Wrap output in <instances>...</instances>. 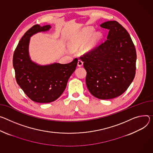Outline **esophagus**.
Returning <instances> with one entry per match:
<instances>
[{
  "label": "esophagus",
  "instance_id": "esophagus-1",
  "mask_svg": "<svg viewBox=\"0 0 153 153\" xmlns=\"http://www.w3.org/2000/svg\"><path fill=\"white\" fill-rule=\"evenodd\" d=\"M83 65V62L81 60H78V62H77V66L80 67Z\"/></svg>",
  "mask_w": 153,
  "mask_h": 153
}]
</instances>
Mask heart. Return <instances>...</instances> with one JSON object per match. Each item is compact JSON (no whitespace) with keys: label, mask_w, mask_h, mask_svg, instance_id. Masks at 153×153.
I'll return each instance as SVG.
<instances>
[{"label":"heart","mask_w":153,"mask_h":153,"mask_svg":"<svg viewBox=\"0 0 153 153\" xmlns=\"http://www.w3.org/2000/svg\"><path fill=\"white\" fill-rule=\"evenodd\" d=\"M94 32V29L91 27L87 28L84 30H83L80 33L78 34V35L74 38H73L69 43V45L72 49H76L82 45L85 44V43L88 41L90 36ZM100 38V35L99 33H97L94 35L91 39L88 42L86 49L87 51H91L93 50L97 45V43Z\"/></svg>","instance_id":"obj_1"}]
</instances>
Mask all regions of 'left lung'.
<instances>
[{
	"label": "left lung",
	"instance_id": "obj_1",
	"mask_svg": "<svg viewBox=\"0 0 153 153\" xmlns=\"http://www.w3.org/2000/svg\"><path fill=\"white\" fill-rule=\"evenodd\" d=\"M100 26L109 30L107 40L80 59L89 91L98 99L110 100L121 95L133 81L136 50L129 33L116 21Z\"/></svg>",
	"mask_w": 153,
	"mask_h": 153
}]
</instances>
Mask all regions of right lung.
I'll return each mask as SVG.
<instances>
[{
	"label": "right lung",
	"mask_w": 153,
	"mask_h": 153,
	"mask_svg": "<svg viewBox=\"0 0 153 153\" xmlns=\"http://www.w3.org/2000/svg\"><path fill=\"white\" fill-rule=\"evenodd\" d=\"M51 28L50 25H33L21 38L13 54V65L18 84L31 100L39 103L51 102L59 98L77 64V59L66 64L46 65L31 60L29 51L30 37Z\"/></svg>",
	"instance_id": "1"
}]
</instances>
